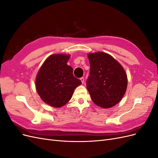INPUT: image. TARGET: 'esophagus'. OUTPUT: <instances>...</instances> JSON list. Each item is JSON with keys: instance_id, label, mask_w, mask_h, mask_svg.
<instances>
[{"instance_id": "esophagus-1", "label": "esophagus", "mask_w": 158, "mask_h": 158, "mask_svg": "<svg viewBox=\"0 0 158 158\" xmlns=\"http://www.w3.org/2000/svg\"><path fill=\"white\" fill-rule=\"evenodd\" d=\"M80 80H81V82H82V84H84V78H83V77H82L80 78Z\"/></svg>"}]
</instances>
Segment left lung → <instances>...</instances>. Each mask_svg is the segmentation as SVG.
<instances>
[{"mask_svg": "<svg viewBox=\"0 0 158 158\" xmlns=\"http://www.w3.org/2000/svg\"><path fill=\"white\" fill-rule=\"evenodd\" d=\"M89 76L86 87L95 104L113 107L122 99L127 88V76L121 64L103 52L88 53Z\"/></svg>", "mask_w": 158, "mask_h": 158, "instance_id": "obj_1", "label": "left lung"}]
</instances>
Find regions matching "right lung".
<instances>
[{"label": "right lung", "instance_id": "1", "mask_svg": "<svg viewBox=\"0 0 158 158\" xmlns=\"http://www.w3.org/2000/svg\"><path fill=\"white\" fill-rule=\"evenodd\" d=\"M70 55L54 54L41 66L36 76L37 94L45 103L60 107L67 103L81 81L73 75V69L67 64Z\"/></svg>", "mask_w": 158, "mask_h": 158}]
</instances>
